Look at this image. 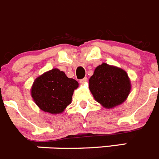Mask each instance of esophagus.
<instances>
[{
  "instance_id": "esophagus-1",
  "label": "esophagus",
  "mask_w": 159,
  "mask_h": 159,
  "mask_svg": "<svg viewBox=\"0 0 159 159\" xmlns=\"http://www.w3.org/2000/svg\"><path fill=\"white\" fill-rule=\"evenodd\" d=\"M87 82V77H84V79H82V80H80V84H86V83Z\"/></svg>"
}]
</instances>
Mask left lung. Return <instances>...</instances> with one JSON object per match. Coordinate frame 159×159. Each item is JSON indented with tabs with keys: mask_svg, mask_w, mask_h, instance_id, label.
<instances>
[{
	"mask_svg": "<svg viewBox=\"0 0 159 159\" xmlns=\"http://www.w3.org/2000/svg\"><path fill=\"white\" fill-rule=\"evenodd\" d=\"M89 89L98 102L110 109L126 100L131 91V82L125 70L102 63L90 78Z\"/></svg>",
	"mask_w": 159,
	"mask_h": 159,
	"instance_id": "8db88e82",
	"label": "left lung"
}]
</instances>
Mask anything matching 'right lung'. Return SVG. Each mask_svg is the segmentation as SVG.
<instances>
[{
	"label": "right lung",
	"instance_id": "obj_1",
	"mask_svg": "<svg viewBox=\"0 0 159 159\" xmlns=\"http://www.w3.org/2000/svg\"><path fill=\"white\" fill-rule=\"evenodd\" d=\"M79 84L57 68L49 70L35 79L30 93L34 102L44 112L61 113L72 102Z\"/></svg>",
	"mask_w": 159,
	"mask_h": 159
}]
</instances>
